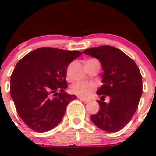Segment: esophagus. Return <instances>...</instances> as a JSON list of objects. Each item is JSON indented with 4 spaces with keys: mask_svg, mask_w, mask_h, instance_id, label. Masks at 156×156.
<instances>
[{
    "mask_svg": "<svg viewBox=\"0 0 156 156\" xmlns=\"http://www.w3.org/2000/svg\"><path fill=\"white\" fill-rule=\"evenodd\" d=\"M78 99H80V100H81L84 101V103H88V102L90 101V100H89V99L84 98V97H78Z\"/></svg>",
    "mask_w": 156,
    "mask_h": 156,
    "instance_id": "1",
    "label": "esophagus"
}]
</instances>
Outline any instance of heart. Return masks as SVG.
I'll use <instances>...</instances> for the list:
<instances>
[{
  "mask_svg": "<svg viewBox=\"0 0 156 156\" xmlns=\"http://www.w3.org/2000/svg\"><path fill=\"white\" fill-rule=\"evenodd\" d=\"M90 60H97L95 59H90ZM96 88V84L92 82L88 81H78L75 83L71 87V91L75 95L79 97H87Z\"/></svg>",
  "mask_w": 156,
  "mask_h": 156,
  "instance_id": "b5f03b06",
  "label": "heart"
}]
</instances>
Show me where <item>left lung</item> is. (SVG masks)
Listing matches in <instances>:
<instances>
[{
	"instance_id": "obj_1",
	"label": "left lung",
	"mask_w": 156,
	"mask_h": 156,
	"mask_svg": "<svg viewBox=\"0 0 156 156\" xmlns=\"http://www.w3.org/2000/svg\"><path fill=\"white\" fill-rule=\"evenodd\" d=\"M83 53L99 59L103 70V85L97 94L108 96L109 103L97 100L100 108L90 119L94 125L107 132L124 128L137 109L143 92L142 75L134 61L115 47L89 48Z\"/></svg>"
}]
</instances>
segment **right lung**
<instances>
[{
	"mask_svg": "<svg viewBox=\"0 0 156 156\" xmlns=\"http://www.w3.org/2000/svg\"><path fill=\"white\" fill-rule=\"evenodd\" d=\"M81 55L77 50L41 48L17 62L11 75L10 95L17 113L31 130L46 132L54 128L69 103L77 99L64 90L68 87V66Z\"/></svg>",
	"mask_w": 156,
	"mask_h": 156,
	"instance_id": "add662e5",
	"label": "right lung"
}]
</instances>
